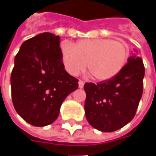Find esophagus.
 <instances>
[{"label":"esophagus","instance_id":"1","mask_svg":"<svg viewBox=\"0 0 156 156\" xmlns=\"http://www.w3.org/2000/svg\"><path fill=\"white\" fill-rule=\"evenodd\" d=\"M83 84H84V82H83V80H79L78 81V87L79 88H83Z\"/></svg>","mask_w":156,"mask_h":156}]
</instances>
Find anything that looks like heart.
Wrapping results in <instances>:
<instances>
[{
	"label": "heart",
	"instance_id": "obj_1",
	"mask_svg": "<svg viewBox=\"0 0 156 156\" xmlns=\"http://www.w3.org/2000/svg\"><path fill=\"white\" fill-rule=\"evenodd\" d=\"M62 62L68 73L76 76L86 66L98 81L115 78L125 66L129 49L122 41L110 39H85L74 45H61Z\"/></svg>",
	"mask_w": 156,
	"mask_h": 156
}]
</instances>
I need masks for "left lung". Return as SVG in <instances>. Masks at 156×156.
Masks as SVG:
<instances>
[{
	"label": "left lung",
	"instance_id": "left-lung-1",
	"mask_svg": "<svg viewBox=\"0 0 156 156\" xmlns=\"http://www.w3.org/2000/svg\"><path fill=\"white\" fill-rule=\"evenodd\" d=\"M144 74L142 59L134 54L115 78L97 84L84 83L89 123L100 131L112 132L131 121L142 98Z\"/></svg>",
	"mask_w": 156,
	"mask_h": 156
}]
</instances>
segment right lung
<instances>
[{"instance_id": "obj_1", "label": "right lung", "mask_w": 156, "mask_h": 156, "mask_svg": "<svg viewBox=\"0 0 156 156\" xmlns=\"http://www.w3.org/2000/svg\"><path fill=\"white\" fill-rule=\"evenodd\" d=\"M60 38L43 33L23 42L11 73L16 112L36 127L55 121L63 101L78 87V79L65 70Z\"/></svg>"}]
</instances>
